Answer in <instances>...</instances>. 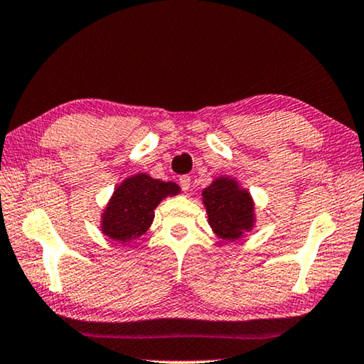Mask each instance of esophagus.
<instances>
[{
  "instance_id": "esophagus-1",
  "label": "esophagus",
  "mask_w": 364,
  "mask_h": 364,
  "mask_svg": "<svg viewBox=\"0 0 364 364\" xmlns=\"http://www.w3.org/2000/svg\"><path fill=\"white\" fill-rule=\"evenodd\" d=\"M178 182H181L182 191H183V192H188V188H191V183H192L191 177H188V176H182L181 178H178Z\"/></svg>"
}]
</instances>
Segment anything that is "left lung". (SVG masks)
<instances>
[{"label":"left lung","instance_id":"obj_1","mask_svg":"<svg viewBox=\"0 0 364 364\" xmlns=\"http://www.w3.org/2000/svg\"><path fill=\"white\" fill-rule=\"evenodd\" d=\"M210 228L225 241L241 240L256 226L255 198L238 178L218 176L202 191Z\"/></svg>","mask_w":364,"mask_h":364}]
</instances>
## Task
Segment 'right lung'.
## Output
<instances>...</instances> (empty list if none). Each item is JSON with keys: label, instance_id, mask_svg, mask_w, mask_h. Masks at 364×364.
Instances as JSON below:
<instances>
[{"label": "right lung", "instance_id": "obj_1", "mask_svg": "<svg viewBox=\"0 0 364 364\" xmlns=\"http://www.w3.org/2000/svg\"><path fill=\"white\" fill-rule=\"evenodd\" d=\"M177 193H181V187L176 182L159 181L146 172L133 173L118 183L105 205L100 230L112 241L133 245L149 230L157 205Z\"/></svg>", "mask_w": 364, "mask_h": 364}]
</instances>
